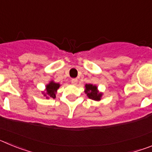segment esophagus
Instances as JSON below:
<instances>
[{"instance_id": "esophagus-1", "label": "esophagus", "mask_w": 152, "mask_h": 152, "mask_svg": "<svg viewBox=\"0 0 152 152\" xmlns=\"http://www.w3.org/2000/svg\"><path fill=\"white\" fill-rule=\"evenodd\" d=\"M72 83L74 84V85H76L77 84V79L74 78L72 80Z\"/></svg>"}]
</instances>
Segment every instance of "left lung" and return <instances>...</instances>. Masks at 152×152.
<instances>
[{
  "mask_svg": "<svg viewBox=\"0 0 152 152\" xmlns=\"http://www.w3.org/2000/svg\"><path fill=\"white\" fill-rule=\"evenodd\" d=\"M84 93L87 94L88 98H90V99L93 100H95V101H100L103 94V93L99 91L97 86L93 84H85Z\"/></svg>",
  "mask_w": 152,
  "mask_h": 152,
  "instance_id": "1",
  "label": "left lung"
}]
</instances>
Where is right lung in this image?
Wrapping results in <instances>:
<instances>
[{"label":"right lung","instance_id":"obj_1","mask_svg":"<svg viewBox=\"0 0 152 152\" xmlns=\"http://www.w3.org/2000/svg\"><path fill=\"white\" fill-rule=\"evenodd\" d=\"M61 84L59 83H56L54 80H51L49 84L45 85V89L44 91H42V94L44 96L46 97V99L49 98H56V93L58 89L60 88Z\"/></svg>","mask_w":152,"mask_h":152}]
</instances>
